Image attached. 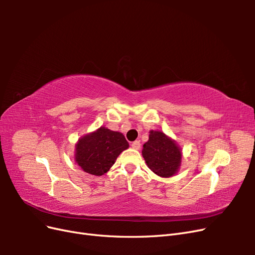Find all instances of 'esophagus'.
I'll list each match as a JSON object with an SVG mask.
<instances>
[{"label": "esophagus", "instance_id": "34e87169", "mask_svg": "<svg viewBox=\"0 0 255 255\" xmlns=\"http://www.w3.org/2000/svg\"><path fill=\"white\" fill-rule=\"evenodd\" d=\"M132 148L133 149H135V150H139L140 149V141H138V140H136V141H134V142H132Z\"/></svg>", "mask_w": 255, "mask_h": 255}]
</instances>
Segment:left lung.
<instances>
[{
  "instance_id": "1",
  "label": "left lung",
  "mask_w": 255,
  "mask_h": 255,
  "mask_svg": "<svg viewBox=\"0 0 255 255\" xmlns=\"http://www.w3.org/2000/svg\"><path fill=\"white\" fill-rule=\"evenodd\" d=\"M142 156L154 173L161 177H170L179 171L182 151L175 140L163 132L150 130L149 140L143 144Z\"/></svg>"
}]
</instances>
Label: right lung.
I'll return each mask as SVG.
<instances>
[{
  "mask_svg": "<svg viewBox=\"0 0 255 255\" xmlns=\"http://www.w3.org/2000/svg\"><path fill=\"white\" fill-rule=\"evenodd\" d=\"M128 148V142L123 134L101 127L80 138L75 144L74 159L85 172L101 176Z\"/></svg>",
  "mask_w": 255,
  "mask_h": 255,
  "instance_id": "right-lung-1",
  "label": "right lung"
}]
</instances>
